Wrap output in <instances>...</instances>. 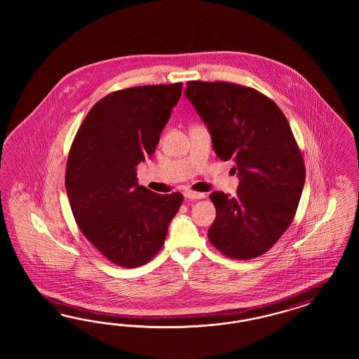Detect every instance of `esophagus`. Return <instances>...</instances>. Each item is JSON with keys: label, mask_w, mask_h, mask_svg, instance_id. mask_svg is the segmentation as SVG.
<instances>
[{"label": "esophagus", "mask_w": 359, "mask_h": 359, "mask_svg": "<svg viewBox=\"0 0 359 359\" xmlns=\"http://www.w3.org/2000/svg\"><path fill=\"white\" fill-rule=\"evenodd\" d=\"M184 196L189 200H200V198H205V194L201 192H194V191H187L184 192Z\"/></svg>", "instance_id": "34e87169"}]
</instances>
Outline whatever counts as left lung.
I'll list each match as a JSON object with an SVG mask.
<instances>
[{"mask_svg": "<svg viewBox=\"0 0 359 359\" xmlns=\"http://www.w3.org/2000/svg\"><path fill=\"white\" fill-rule=\"evenodd\" d=\"M185 96L212 134L221 161H233L237 196H209L216 219L210 243L225 257L249 261L291 225L305 182L303 155L282 110L257 89L228 81H188Z\"/></svg>", "mask_w": 359, "mask_h": 359, "instance_id": "left-lung-1", "label": "left lung"}]
</instances>
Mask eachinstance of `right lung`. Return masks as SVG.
<instances>
[{
  "mask_svg": "<svg viewBox=\"0 0 359 359\" xmlns=\"http://www.w3.org/2000/svg\"><path fill=\"white\" fill-rule=\"evenodd\" d=\"M182 83L126 88L89 110L68 154L65 189L77 226L108 261L125 269L151 261L184 197L138 185L137 165L151 156Z\"/></svg>",
  "mask_w": 359,
  "mask_h": 359,
  "instance_id": "obj_1",
  "label": "right lung"
}]
</instances>
